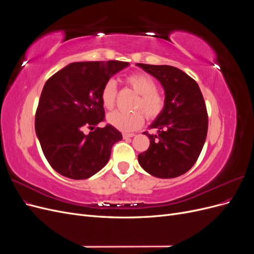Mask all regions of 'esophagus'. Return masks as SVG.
<instances>
[{"instance_id":"34e87169","label":"esophagus","mask_w":254,"mask_h":254,"mask_svg":"<svg viewBox=\"0 0 254 254\" xmlns=\"http://www.w3.org/2000/svg\"><path fill=\"white\" fill-rule=\"evenodd\" d=\"M134 136V133H123V137L124 139H129V137Z\"/></svg>"}]
</instances>
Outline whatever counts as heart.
I'll return each instance as SVG.
<instances>
[{
    "label": "heart",
    "instance_id": "heart-1",
    "mask_svg": "<svg viewBox=\"0 0 254 254\" xmlns=\"http://www.w3.org/2000/svg\"><path fill=\"white\" fill-rule=\"evenodd\" d=\"M126 83L131 87L139 98L134 104L135 109H141L148 119H156L164 108V98L156 90V82L149 75L134 73L126 77ZM117 97V82L113 79L107 81L102 89L101 98L106 109H112ZM107 122L113 127L124 132L139 129L144 123V115L141 111L132 112L114 111L107 115Z\"/></svg>",
    "mask_w": 254,
    "mask_h": 254
}]
</instances>
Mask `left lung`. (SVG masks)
<instances>
[{"label":"left lung","mask_w":254,"mask_h":254,"mask_svg":"<svg viewBox=\"0 0 254 254\" xmlns=\"http://www.w3.org/2000/svg\"><path fill=\"white\" fill-rule=\"evenodd\" d=\"M164 89V108L144 132L149 148L137 156L145 172L162 179L179 177L190 171L200 155L207 132V113L197 82L172 65L136 64Z\"/></svg>","instance_id":"obj_1"}]
</instances>
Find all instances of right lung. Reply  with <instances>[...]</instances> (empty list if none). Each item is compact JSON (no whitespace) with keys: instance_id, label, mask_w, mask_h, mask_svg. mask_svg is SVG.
I'll return each mask as SVG.
<instances>
[{"instance_id":"add662e5","label":"right lung","mask_w":254,"mask_h":254,"mask_svg":"<svg viewBox=\"0 0 254 254\" xmlns=\"http://www.w3.org/2000/svg\"><path fill=\"white\" fill-rule=\"evenodd\" d=\"M123 61H83L61 68L45 82L36 112L35 129L50 165L66 178L82 180L108 163L112 146L123 139L117 128L96 127L105 119L101 93Z\"/></svg>"}]
</instances>
